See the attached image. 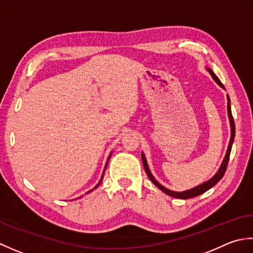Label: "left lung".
<instances>
[{
  "instance_id": "8db88e82",
  "label": "left lung",
  "mask_w": 253,
  "mask_h": 253,
  "mask_svg": "<svg viewBox=\"0 0 253 253\" xmlns=\"http://www.w3.org/2000/svg\"><path fill=\"white\" fill-rule=\"evenodd\" d=\"M210 74L212 75L213 79L215 80L216 83H217L220 87H223V88H225L224 85L221 84V82L219 81V79L217 76H216L214 74V72L211 70V69H208ZM227 111H228V117H229V122H230V128H231V136H230V141H229V145H228V149H227V153H226V156L224 158L223 163H221L220 165V168L218 169L217 173L215 174V176L210 179L209 181H206L202 184L198 185V187H195L193 189H190V190H187V191H183V192H174V191H171V190H168L165 187H163V185L159 183L157 180L154 178L152 176L151 171H149V168L147 166V163H146V159H145V156L143 155L142 154V161H143V165H144V169H145V171L147 173L148 178L151 179V181L156 185V187L158 189H161L162 191L164 193H166L168 195H170V197L172 198H177V199H182V200H187V199H191V198H194V197H198V195L200 194H203L204 192L208 191V190H210L212 187H214V185L217 183L219 180L223 178V176L226 172V169H227V166H228V162H229V156H230V151H231V146H233V143H234V138H235V122H234V118H233V115H231V109H230V99L229 97L227 96Z\"/></svg>"
}]
</instances>
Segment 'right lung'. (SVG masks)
<instances>
[{
    "label": "right lung",
    "mask_w": 253,
    "mask_h": 253,
    "mask_svg": "<svg viewBox=\"0 0 253 253\" xmlns=\"http://www.w3.org/2000/svg\"><path fill=\"white\" fill-rule=\"evenodd\" d=\"M109 158H110V156H109ZM107 165H108V162H107ZM107 165H106V167H107ZM104 172H105V171H104ZM102 177H104V173H102ZM102 177H101V179H100V181H99V183H98V184L96 185V187H95V188H97V187H98V185H99V184H100V182L102 181Z\"/></svg>",
    "instance_id": "1"
}]
</instances>
